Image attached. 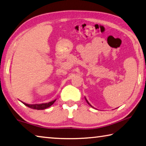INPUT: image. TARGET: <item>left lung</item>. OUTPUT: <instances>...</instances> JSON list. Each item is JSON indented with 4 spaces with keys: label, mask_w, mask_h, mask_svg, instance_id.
Returning a JSON list of instances; mask_svg holds the SVG:
<instances>
[{
    "label": "left lung",
    "mask_w": 146,
    "mask_h": 146,
    "mask_svg": "<svg viewBox=\"0 0 146 146\" xmlns=\"http://www.w3.org/2000/svg\"><path fill=\"white\" fill-rule=\"evenodd\" d=\"M84 98H85V100H86V102H87L88 104V105H89V106H91V107H92V105H91V104H90L89 103V102L87 100V99L86 98V97H84Z\"/></svg>",
    "instance_id": "obj_1"
}]
</instances>
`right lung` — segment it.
Listing matches in <instances>:
<instances>
[{
	"label": "right lung",
	"mask_w": 146,
	"mask_h": 146,
	"mask_svg": "<svg viewBox=\"0 0 146 146\" xmlns=\"http://www.w3.org/2000/svg\"><path fill=\"white\" fill-rule=\"evenodd\" d=\"M56 101V100H54L53 101L49 102L48 103H45V104H28L26 103L23 102L24 105H25L28 107H30V108L33 109H37V110H43V109H46L48 108V107H50L51 106L53 105L54 104V102Z\"/></svg>",
	"instance_id": "obj_1"
}]
</instances>
